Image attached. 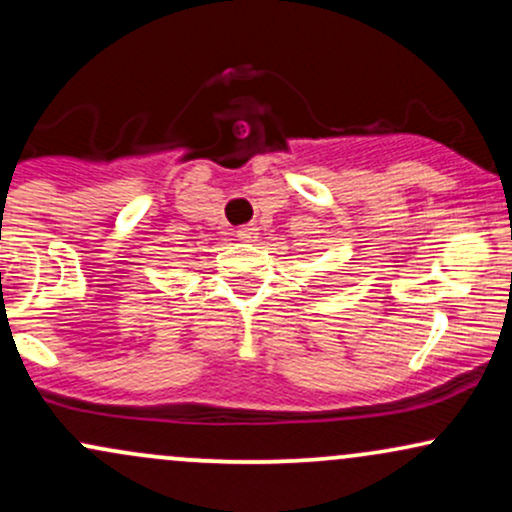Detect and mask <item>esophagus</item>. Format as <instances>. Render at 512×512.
<instances>
[{"label": "esophagus", "instance_id": "esophagus-1", "mask_svg": "<svg viewBox=\"0 0 512 512\" xmlns=\"http://www.w3.org/2000/svg\"><path fill=\"white\" fill-rule=\"evenodd\" d=\"M236 233H238L240 240H245V243H252V240L257 238V228L255 226H240Z\"/></svg>", "mask_w": 512, "mask_h": 512}]
</instances>
